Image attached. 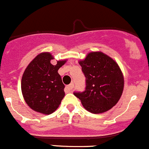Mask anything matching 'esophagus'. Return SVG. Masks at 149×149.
I'll use <instances>...</instances> for the list:
<instances>
[{"mask_svg":"<svg viewBox=\"0 0 149 149\" xmlns=\"http://www.w3.org/2000/svg\"><path fill=\"white\" fill-rule=\"evenodd\" d=\"M73 88H74V84L72 83V84H70V85H67V86L66 87V91H67V93H72V92Z\"/></svg>","mask_w":149,"mask_h":149,"instance_id":"esophagus-1","label":"esophagus"}]
</instances>
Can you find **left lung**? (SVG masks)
<instances>
[{
	"mask_svg": "<svg viewBox=\"0 0 149 149\" xmlns=\"http://www.w3.org/2000/svg\"><path fill=\"white\" fill-rule=\"evenodd\" d=\"M79 64L86 78V87L84 92L74 95L93 114L111 109L120 99L124 89V76L118 64L101 51L88 53Z\"/></svg>",
	"mask_w": 149,
	"mask_h": 149,
	"instance_id": "obj_1",
	"label": "left lung"
}]
</instances>
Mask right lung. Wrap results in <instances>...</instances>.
<instances>
[{"instance_id": "right-lung-1", "label": "right lung", "mask_w": 149, "mask_h": 149, "mask_svg": "<svg viewBox=\"0 0 149 149\" xmlns=\"http://www.w3.org/2000/svg\"><path fill=\"white\" fill-rule=\"evenodd\" d=\"M54 57L42 52L32 60L25 69L21 81L23 98L29 108L45 115L58 109L65 95L64 85L58 70L67 59L51 63Z\"/></svg>"}]
</instances>
